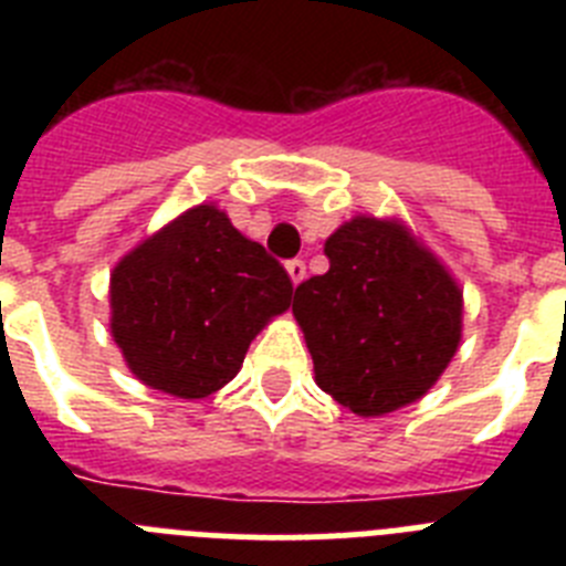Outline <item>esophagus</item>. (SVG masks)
<instances>
[{
    "instance_id": "obj_1",
    "label": "esophagus",
    "mask_w": 566,
    "mask_h": 566,
    "mask_svg": "<svg viewBox=\"0 0 566 566\" xmlns=\"http://www.w3.org/2000/svg\"><path fill=\"white\" fill-rule=\"evenodd\" d=\"M286 272H289V277H292L294 286H297L300 280L306 277V263H303V260H300V258L289 260V263H286Z\"/></svg>"
}]
</instances>
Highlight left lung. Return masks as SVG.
I'll return each mask as SVG.
<instances>
[{
    "label": "left lung",
    "instance_id": "1",
    "mask_svg": "<svg viewBox=\"0 0 566 566\" xmlns=\"http://www.w3.org/2000/svg\"><path fill=\"white\" fill-rule=\"evenodd\" d=\"M328 272L294 289L317 385L359 417L422 397L462 337V292L391 221L354 218L326 240Z\"/></svg>",
    "mask_w": 566,
    "mask_h": 566
}]
</instances>
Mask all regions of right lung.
<instances>
[{
    "instance_id": "1",
    "label": "right lung",
    "mask_w": 566,
    "mask_h": 566,
    "mask_svg": "<svg viewBox=\"0 0 566 566\" xmlns=\"http://www.w3.org/2000/svg\"><path fill=\"white\" fill-rule=\"evenodd\" d=\"M292 292L286 269L203 203L115 266L109 328L144 385L201 399L240 371L254 334L286 312Z\"/></svg>"
}]
</instances>
